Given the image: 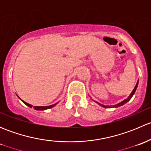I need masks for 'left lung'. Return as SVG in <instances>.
I'll use <instances>...</instances> for the list:
<instances>
[{
    "mask_svg": "<svg viewBox=\"0 0 151 151\" xmlns=\"http://www.w3.org/2000/svg\"><path fill=\"white\" fill-rule=\"evenodd\" d=\"M138 83H139V80H137V84H136V85H135L134 88V89H133V91H132V92L131 93L130 95L129 96V97H128L127 99H126L123 100V101H121V102L118 103V104H115V105H111V106H109V105H104V104H101V103L98 102V101H94V100H93V101H95V102H96L97 104H98L99 105H100V106H102V107H104V108H117V107H119V106H122V105L125 104H126V103H127L128 101H129V100H130L131 99H132V97L133 96V95H134V94L135 91H136L137 88V86H138Z\"/></svg>",
    "mask_w": 151,
    "mask_h": 151,
    "instance_id": "8db88e82",
    "label": "left lung"
}]
</instances>
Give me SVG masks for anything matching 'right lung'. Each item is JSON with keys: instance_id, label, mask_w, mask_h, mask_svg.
<instances>
[{"instance_id": "1", "label": "right lung", "mask_w": 151, "mask_h": 151, "mask_svg": "<svg viewBox=\"0 0 151 151\" xmlns=\"http://www.w3.org/2000/svg\"><path fill=\"white\" fill-rule=\"evenodd\" d=\"M18 98H19V99H20L21 101H22V102H23L24 104H25V105H27V106H28L29 107L32 108V106H33V105H31V104H28V103L25 102V101H24L23 100H22V99H21L19 98V96H18ZM58 103V102L55 103V104H54L50 105V106H33V108H34V109H36V110H45V109H50V108L53 107V106H55V105L57 104Z\"/></svg>"}]
</instances>
